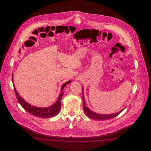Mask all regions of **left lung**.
<instances>
[{"mask_svg":"<svg viewBox=\"0 0 151 151\" xmlns=\"http://www.w3.org/2000/svg\"><path fill=\"white\" fill-rule=\"evenodd\" d=\"M82 92H83V107H84V110L85 112L86 115L90 119H93L94 120H106V119H109L111 118H113L115 117L116 116L119 114L122 111L125 109H123L121 111L119 112L115 113L114 114H98L96 113H94L91 110H90L89 108H88L86 106V104L85 103V99H84V96L83 94V88H82Z\"/></svg>","mask_w":151,"mask_h":151,"instance_id":"8db88e82","label":"left lung"}]
</instances>
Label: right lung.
Masks as SVG:
<instances>
[{
  "mask_svg": "<svg viewBox=\"0 0 151 151\" xmlns=\"http://www.w3.org/2000/svg\"><path fill=\"white\" fill-rule=\"evenodd\" d=\"M12 82L14 83L13 80V74H12ZM71 82V80H69L64 83L60 91V93L59 96V97L57 101L52 105H51L47 108H40L33 106L30 104H28L27 102L24 100L22 97L20 96V94L18 93L17 92L15 87L14 86V92L16 96V97L17 99V100L19 101V104L22 105V107L24 108L27 112H28L30 114L32 115L36 116L37 117L42 118H51L52 116H54L57 115L60 112V109H61V99L63 97V93H64V88L68 84Z\"/></svg>",
  "mask_w": 151,
  "mask_h": 151,
  "instance_id": "add662e5",
  "label": "right lung"
}]
</instances>
